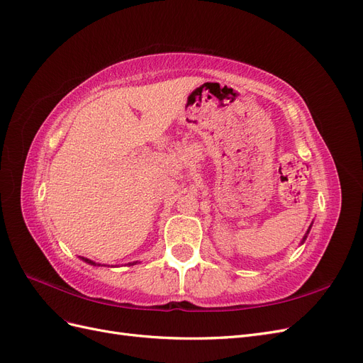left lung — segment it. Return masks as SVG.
I'll return each instance as SVG.
<instances>
[{"label":"left lung","instance_id":"1","mask_svg":"<svg viewBox=\"0 0 363 363\" xmlns=\"http://www.w3.org/2000/svg\"><path fill=\"white\" fill-rule=\"evenodd\" d=\"M307 233H309V232H307ZM304 239H306V238H304Z\"/></svg>","mask_w":363,"mask_h":363}]
</instances>
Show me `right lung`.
Listing matches in <instances>:
<instances>
[{"instance_id": "add662e5", "label": "right lung", "mask_w": 363, "mask_h": 363, "mask_svg": "<svg viewBox=\"0 0 363 363\" xmlns=\"http://www.w3.org/2000/svg\"><path fill=\"white\" fill-rule=\"evenodd\" d=\"M84 262H87V263H91V265H95V262H92V260H89V259H86V257H82Z\"/></svg>"}]
</instances>
